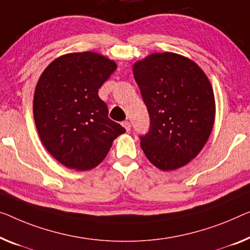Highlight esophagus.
<instances>
[{"mask_svg": "<svg viewBox=\"0 0 250 250\" xmlns=\"http://www.w3.org/2000/svg\"><path fill=\"white\" fill-rule=\"evenodd\" d=\"M122 125L125 126L126 131H130V129H131V124H130L129 121H124V122H122Z\"/></svg>", "mask_w": 250, "mask_h": 250, "instance_id": "obj_1", "label": "esophagus"}]
</instances>
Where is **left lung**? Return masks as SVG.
Instances as JSON below:
<instances>
[{
	"label": "left lung",
	"mask_w": 250,
	"mask_h": 250,
	"mask_svg": "<svg viewBox=\"0 0 250 250\" xmlns=\"http://www.w3.org/2000/svg\"><path fill=\"white\" fill-rule=\"evenodd\" d=\"M149 114L140 146L152 165L180 168L201 151L214 124L212 86L194 62L173 53L152 54L133 65Z\"/></svg>",
	"instance_id": "left-lung-1"
}]
</instances>
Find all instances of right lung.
I'll list each match as a JSON object with an SVG mask.
<instances>
[{
  "instance_id": "add662e5",
  "label": "right lung",
  "mask_w": 250,
  "mask_h": 250,
  "mask_svg": "<svg viewBox=\"0 0 250 250\" xmlns=\"http://www.w3.org/2000/svg\"><path fill=\"white\" fill-rule=\"evenodd\" d=\"M117 69L102 55L85 51L64 55L43 70L36 86L33 115L49 154L68 168L98 166L113 140L125 132L107 117L99 88Z\"/></svg>"
}]
</instances>
